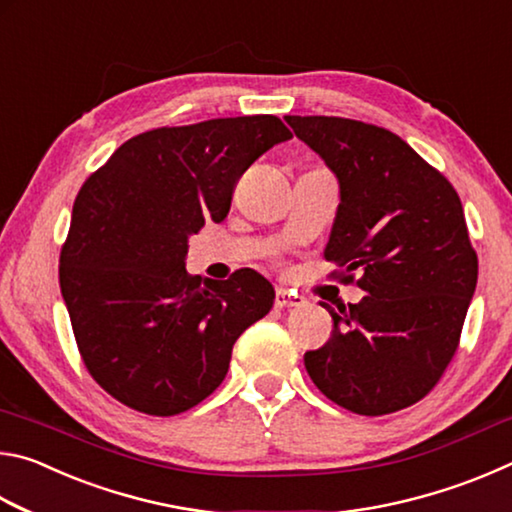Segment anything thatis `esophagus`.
Here are the masks:
<instances>
[{"label": "esophagus", "instance_id": "esophagus-1", "mask_svg": "<svg viewBox=\"0 0 512 512\" xmlns=\"http://www.w3.org/2000/svg\"><path fill=\"white\" fill-rule=\"evenodd\" d=\"M302 300L300 296H296V293H289L287 289H277L275 291V307H300L302 305Z\"/></svg>", "mask_w": 512, "mask_h": 512}]
</instances>
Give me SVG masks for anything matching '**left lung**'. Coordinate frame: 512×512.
<instances>
[{"instance_id":"8db88e82","label":"left lung","mask_w":512,"mask_h":512,"mask_svg":"<svg viewBox=\"0 0 512 512\" xmlns=\"http://www.w3.org/2000/svg\"><path fill=\"white\" fill-rule=\"evenodd\" d=\"M334 171L341 203L325 259L366 298L334 320L332 339L305 354L318 391L359 415L422 400L452 361L476 289L479 259L452 183L386 128L343 117L287 115Z\"/></svg>"}]
</instances>
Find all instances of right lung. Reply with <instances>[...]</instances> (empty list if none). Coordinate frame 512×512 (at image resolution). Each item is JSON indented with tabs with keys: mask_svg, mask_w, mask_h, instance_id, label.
Wrapping results in <instances>:
<instances>
[{
	"mask_svg": "<svg viewBox=\"0 0 512 512\" xmlns=\"http://www.w3.org/2000/svg\"><path fill=\"white\" fill-rule=\"evenodd\" d=\"M291 140L273 115L135 135L85 180L60 250V293L94 381L146 415H176L228 375L232 345L273 307L253 268L201 280L189 237L230 212L250 164Z\"/></svg>",
	"mask_w": 512,
	"mask_h": 512,
	"instance_id": "obj_1",
	"label": "right lung"
}]
</instances>
